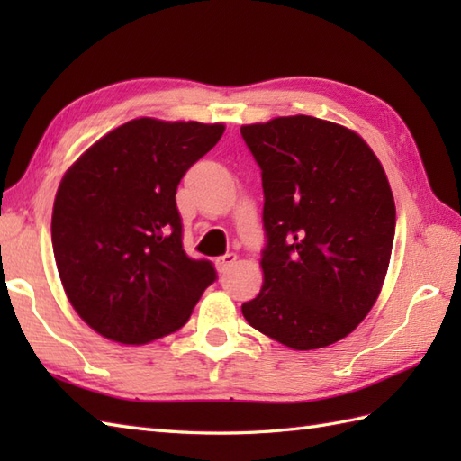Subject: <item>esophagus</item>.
Here are the masks:
<instances>
[{
  "label": "esophagus",
  "instance_id": "34e87169",
  "mask_svg": "<svg viewBox=\"0 0 461 461\" xmlns=\"http://www.w3.org/2000/svg\"><path fill=\"white\" fill-rule=\"evenodd\" d=\"M236 261H238L236 253H225V256L215 259V267H218L220 273H228L233 266H236Z\"/></svg>",
  "mask_w": 461,
  "mask_h": 461
}]
</instances>
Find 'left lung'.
<instances>
[{"label":"left lung","instance_id":"obj_1","mask_svg":"<svg viewBox=\"0 0 461 461\" xmlns=\"http://www.w3.org/2000/svg\"><path fill=\"white\" fill-rule=\"evenodd\" d=\"M261 168L263 287L241 305L253 329L295 350L345 339L378 299L396 205L370 146L315 116L241 126Z\"/></svg>","mask_w":461,"mask_h":461}]
</instances>
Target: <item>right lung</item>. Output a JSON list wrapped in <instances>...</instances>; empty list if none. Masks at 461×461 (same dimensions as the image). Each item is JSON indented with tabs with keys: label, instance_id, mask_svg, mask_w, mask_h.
<instances>
[{
	"label": "right lung",
	"instance_id": "obj_1",
	"mask_svg": "<svg viewBox=\"0 0 461 461\" xmlns=\"http://www.w3.org/2000/svg\"><path fill=\"white\" fill-rule=\"evenodd\" d=\"M223 131L134 119L63 176L51 220L57 271L73 309L99 335L122 345L170 335L218 277L212 261L184 251L176 190Z\"/></svg>",
	"mask_w": 461,
	"mask_h": 461
}]
</instances>
